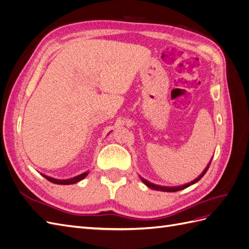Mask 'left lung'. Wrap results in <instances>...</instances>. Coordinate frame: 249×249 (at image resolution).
Listing matches in <instances>:
<instances>
[{
	"mask_svg": "<svg viewBox=\"0 0 249 249\" xmlns=\"http://www.w3.org/2000/svg\"><path fill=\"white\" fill-rule=\"evenodd\" d=\"M210 164H211V162L208 164V166L205 168V170L202 171V173H201V175H200L197 178H195L194 180H192V182L188 183V184H185V185H182V186H178V187H164V186H158V185H155V184H153V183H149L148 180L144 179L143 178H141V179H142V182L144 183L147 187L152 188V189H154V190L165 191V192H177V191H179V190H183V189H185V188L189 187V186H191V185L195 184L196 182H198V180H199L203 176H205V173L207 172V170H208V169H209V167H210Z\"/></svg>",
	"mask_w": 249,
	"mask_h": 249,
	"instance_id": "1",
	"label": "left lung"
}]
</instances>
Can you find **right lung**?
Masks as SVG:
<instances>
[{
  "label": "right lung",
  "instance_id": "right-lung-1",
  "mask_svg": "<svg viewBox=\"0 0 249 249\" xmlns=\"http://www.w3.org/2000/svg\"><path fill=\"white\" fill-rule=\"evenodd\" d=\"M87 175H88V171H87V172H84V173H82V175H80V176L74 177V178H69V179H57V178H54L48 177V176H46V175H42V173H41V176H42L43 178H46L48 180H50V182L54 183V184H58V185H71V184H76V183L80 182L81 179L84 178Z\"/></svg>",
  "mask_w": 249,
  "mask_h": 249
}]
</instances>
